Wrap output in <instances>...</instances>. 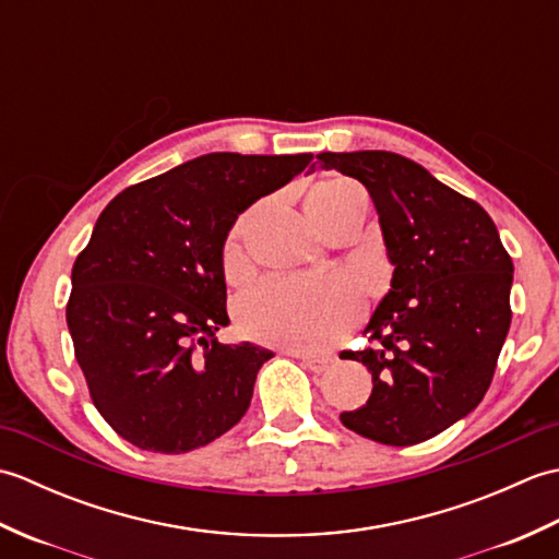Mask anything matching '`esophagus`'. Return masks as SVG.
Here are the masks:
<instances>
[{"label": "esophagus", "mask_w": 559, "mask_h": 559, "mask_svg": "<svg viewBox=\"0 0 559 559\" xmlns=\"http://www.w3.org/2000/svg\"><path fill=\"white\" fill-rule=\"evenodd\" d=\"M293 355H298V358L302 360V365L310 372H324L326 367L334 362V358H331V355H317V353H293Z\"/></svg>", "instance_id": "obj_1"}]
</instances>
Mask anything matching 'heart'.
Instances as JSON below:
<instances>
[{
    "mask_svg": "<svg viewBox=\"0 0 559 559\" xmlns=\"http://www.w3.org/2000/svg\"><path fill=\"white\" fill-rule=\"evenodd\" d=\"M307 206L314 218L365 209L362 189L348 180L317 185ZM228 271L240 266V254L230 245L225 257ZM362 300L353 283L343 278H283L271 276L249 288L237 305V322L247 336L293 350H319L341 338L358 322Z\"/></svg>",
    "mask_w": 559,
    "mask_h": 559,
    "instance_id": "1",
    "label": "heart"
}]
</instances>
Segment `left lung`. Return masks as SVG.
Returning <instances> with one entry per match:
<instances>
[{
	"label": "left lung",
	"mask_w": 559,
	"mask_h": 559,
	"mask_svg": "<svg viewBox=\"0 0 559 559\" xmlns=\"http://www.w3.org/2000/svg\"><path fill=\"white\" fill-rule=\"evenodd\" d=\"M317 158L365 185L394 266L365 329L374 346L341 353L372 372L370 399L341 423L391 447L425 442L466 418L492 382L512 324V257L488 211L415 160L391 151Z\"/></svg>",
	"instance_id": "obj_1"
}]
</instances>
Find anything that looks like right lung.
Masks as SVG:
<instances>
[{"mask_svg":"<svg viewBox=\"0 0 559 559\" xmlns=\"http://www.w3.org/2000/svg\"><path fill=\"white\" fill-rule=\"evenodd\" d=\"M312 160L206 153L127 187L71 269L67 326L93 406L139 449L185 454L240 423L273 353L218 343L237 216Z\"/></svg>","mask_w":559,"mask_h":559,"instance_id":"1","label":"right lung"}]
</instances>
